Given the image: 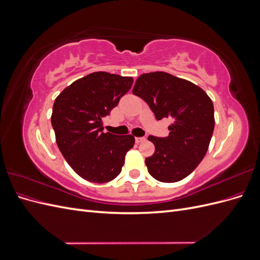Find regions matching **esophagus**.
Segmentation results:
<instances>
[{
    "label": "esophagus",
    "instance_id": "esophagus-1",
    "mask_svg": "<svg viewBox=\"0 0 260 260\" xmlns=\"http://www.w3.org/2000/svg\"><path fill=\"white\" fill-rule=\"evenodd\" d=\"M146 139L144 138V137H140V138H136V142L137 143H141V142H143V141H145Z\"/></svg>",
    "mask_w": 260,
    "mask_h": 260
}]
</instances>
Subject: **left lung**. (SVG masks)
Wrapping results in <instances>:
<instances>
[{"label":"left lung","mask_w":260,"mask_h":260,"mask_svg":"<svg viewBox=\"0 0 260 260\" xmlns=\"http://www.w3.org/2000/svg\"><path fill=\"white\" fill-rule=\"evenodd\" d=\"M132 93L146 102L157 120H174L168 137L147 138L155 145L145 158L149 175L167 183L184 179L207 153L215 128L211 100L200 86L164 72L141 75Z\"/></svg>","instance_id":"1"}]
</instances>
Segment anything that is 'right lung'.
Returning a JSON list of instances; mask_svg holds the SVG:
<instances>
[{
	"label": "right lung",
	"mask_w": 260,
	"mask_h": 260,
	"mask_svg": "<svg viewBox=\"0 0 260 260\" xmlns=\"http://www.w3.org/2000/svg\"><path fill=\"white\" fill-rule=\"evenodd\" d=\"M131 77L93 73L73 82L56 98L51 117L61 155L77 175L95 183L120 174L124 157L135 145L131 135L103 130L104 117L132 86Z\"/></svg>",
	"instance_id": "obj_1"
}]
</instances>
